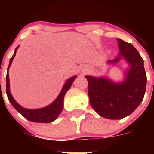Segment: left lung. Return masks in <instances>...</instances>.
Masks as SVG:
<instances>
[{
    "instance_id": "left-lung-1",
    "label": "left lung",
    "mask_w": 154,
    "mask_h": 154,
    "mask_svg": "<svg viewBox=\"0 0 154 154\" xmlns=\"http://www.w3.org/2000/svg\"><path fill=\"white\" fill-rule=\"evenodd\" d=\"M117 40L119 55L130 65L125 81L115 83L106 78L85 76L91 106L99 115L110 119H123L130 115L142 102L146 85L142 57L133 45L122 39ZM120 58L119 56L109 62L116 63Z\"/></svg>"
}]
</instances>
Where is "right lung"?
I'll use <instances>...</instances> for the list:
<instances>
[{
	"label": "right lung",
	"mask_w": 154,
	"mask_h": 154,
	"mask_svg": "<svg viewBox=\"0 0 154 154\" xmlns=\"http://www.w3.org/2000/svg\"><path fill=\"white\" fill-rule=\"evenodd\" d=\"M18 47L19 46H17L16 48L13 56L11 58L9 65H8V73H7L6 75V93L7 96H8V100L10 101L12 106L14 107V109L17 110L19 113L21 114L25 119H28L29 121L35 122V123H51V122L54 121L58 117L59 114L62 111V109H63V100L64 97H65V95L66 93V92L70 89L71 85L72 84L75 79L76 78V76H73V77H72V78L67 80V82L64 85L63 88H62V91H61L60 94H59V96L49 106H48L44 107V108L42 109H28L23 108L20 105L16 103V101L14 99V98L11 96V94L9 75H8V70H9V68H10L11 65L14 58L15 56L16 51L18 48Z\"/></svg>",
	"instance_id": "1"
}]
</instances>
